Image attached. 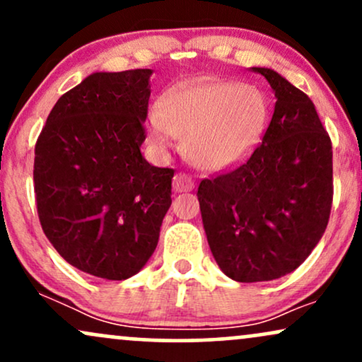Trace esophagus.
I'll use <instances>...</instances> for the list:
<instances>
[{
  "instance_id": "obj_1",
  "label": "esophagus",
  "mask_w": 362,
  "mask_h": 362,
  "mask_svg": "<svg viewBox=\"0 0 362 362\" xmlns=\"http://www.w3.org/2000/svg\"><path fill=\"white\" fill-rule=\"evenodd\" d=\"M173 189L177 192H190L194 189V180L187 173H177L173 177Z\"/></svg>"
}]
</instances>
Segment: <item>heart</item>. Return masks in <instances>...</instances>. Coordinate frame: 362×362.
Returning a JSON list of instances; mask_svg holds the SVG:
<instances>
[{
	"label": "heart",
	"mask_w": 362,
	"mask_h": 362,
	"mask_svg": "<svg viewBox=\"0 0 362 362\" xmlns=\"http://www.w3.org/2000/svg\"><path fill=\"white\" fill-rule=\"evenodd\" d=\"M264 97L242 83H189L165 95L151 131L158 144L185 141L199 168L219 172L243 160L264 132Z\"/></svg>",
	"instance_id": "b5f03b06"
}]
</instances>
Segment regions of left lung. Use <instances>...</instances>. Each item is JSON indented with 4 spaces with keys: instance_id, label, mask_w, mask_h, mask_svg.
I'll return each mask as SVG.
<instances>
[{
    "instance_id": "obj_1",
    "label": "left lung",
    "mask_w": 362,
    "mask_h": 362,
    "mask_svg": "<svg viewBox=\"0 0 362 362\" xmlns=\"http://www.w3.org/2000/svg\"><path fill=\"white\" fill-rule=\"evenodd\" d=\"M252 69L276 93L271 124L247 160L197 189L211 252L238 282L300 267L325 233L334 199L332 141L313 102L272 69Z\"/></svg>"
}]
</instances>
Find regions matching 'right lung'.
I'll return each instance as SVG.
<instances>
[{
    "instance_id": "obj_1",
    "label": "right lung",
    "mask_w": 362,
    "mask_h": 362,
    "mask_svg": "<svg viewBox=\"0 0 362 362\" xmlns=\"http://www.w3.org/2000/svg\"><path fill=\"white\" fill-rule=\"evenodd\" d=\"M151 69L93 73L56 102L35 143L40 226L73 267L109 281L143 269L172 204L173 168L141 155Z\"/></svg>"
}]
</instances>
